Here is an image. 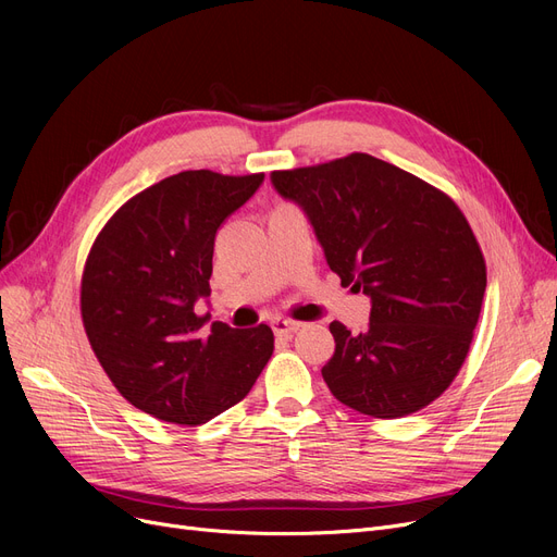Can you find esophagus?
I'll use <instances>...</instances> for the list:
<instances>
[{
  "mask_svg": "<svg viewBox=\"0 0 557 557\" xmlns=\"http://www.w3.org/2000/svg\"><path fill=\"white\" fill-rule=\"evenodd\" d=\"M302 327V323H298V320H290V318H275L273 320V332L277 334V336H282V334H294V332H298Z\"/></svg>",
  "mask_w": 557,
  "mask_h": 557,
  "instance_id": "1",
  "label": "esophagus"
}]
</instances>
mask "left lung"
Listing matches in <instances>:
<instances>
[{"mask_svg":"<svg viewBox=\"0 0 557 557\" xmlns=\"http://www.w3.org/2000/svg\"><path fill=\"white\" fill-rule=\"evenodd\" d=\"M275 191L307 214L343 286L370 298V327L330 325L332 395L393 420L441 397L458 374L485 294V259L458 205L395 164L352 153L273 171Z\"/></svg>","mask_w":557,"mask_h":557,"instance_id":"left-lung-1","label":"left lung"}]
</instances>
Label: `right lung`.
<instances>
[{
    "label": "right lung",
    "mask_w": 557,
    "mask_h": 557,
    "mask_svg": "<svg viewBox=\"0 0 557 557\" xmlns=\"http://www.w3.org/2000/svg\"><path fill=\"white\" fill-rule=\"evenodd\" d=\"M263 173L183 171L124 202L81 280L85 334L114 388L173 424H205L242 401L273 355L269 325L232 330L194 307L210 296L221 223Z\"/></svg>",
    "instance_id": "obj_1"
}]
</instances>
